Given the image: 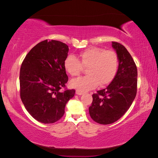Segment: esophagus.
<instances>
[{
	"label": "esophagus",
	"mask_w": 158,
	"mask_h": 158,
	"mask_svg": "<svg viewBox=\"0 0 158 158\" xmlns=\"http://www.w3.org/2000/svg\"><path fill=\"white\" fill-rule=\"evenodd\" d=\"M76 94L78 95H81L83 94V93L79 91V90H77V91H76Z\"/></svg>",
	"instance_id": "34e87169"
}]
</instances>
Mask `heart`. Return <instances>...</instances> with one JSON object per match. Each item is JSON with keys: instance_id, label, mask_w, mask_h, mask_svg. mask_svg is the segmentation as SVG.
I'll use <instances>...</instances> for the list:
<instances>
[{"instance_id": "1", "label": "heart", "mask_w": 158, "mask_h": 158, "mask_svg": "<svg viewBox=\"0 0 158 158\" xmlns=\"http://www.w3.org/2000/svg\"><path fill=\"white\" fill-rule=\"evenodd\" d=\"M118 58L114 51L102 48L91 47L79 54V60L73 55L65 58L63 66L70 76H78L87 68L88 76L72 80L70 85L80 92H87L95 89L100 84L102 86L113 81L118 68Z\"/></svg>"}]
</instances>
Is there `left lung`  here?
<instances>
[{
	"mask_svg": "<svg viewBox=\"0 0 158 158\" xmlns=\"http://www.w3.org/2000/svg\"><path fill=\"white\" fill-rule=\"evenodd\" d=\"M118 58L117 73L105 89L93 94L89 107L91 118L102 125L113 123L123 116L137 95V69L133 58L123 45L112 42Z\"/></svg>",
	"mask_w": 158,
	"mask_h": 158,
	"instance_id": "obj_1",
	"label": "left lung"
}]
</instances>
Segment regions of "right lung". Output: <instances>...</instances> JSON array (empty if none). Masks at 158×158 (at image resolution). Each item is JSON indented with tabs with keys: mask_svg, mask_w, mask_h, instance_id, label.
<instances>
[{
	"mask_svg": "<svg viewBox=\"0 0 158 158\" xmlns=\"http://www.w3.org/2000/svg\"><path fill=\"white\" fill-rule=\"evenodd\" d=\"M68 46L47 40L28 53L20 69V97L28 112L37 121L53 123L65 113L68 102L75 90L61 91L68 81L63 63Z\"/></svg>",
	"mask_w": 158,
	"mask_h": 158,
	"instance_id": "right-lung-1",
	"label": "right lung"
}]
</instances>
